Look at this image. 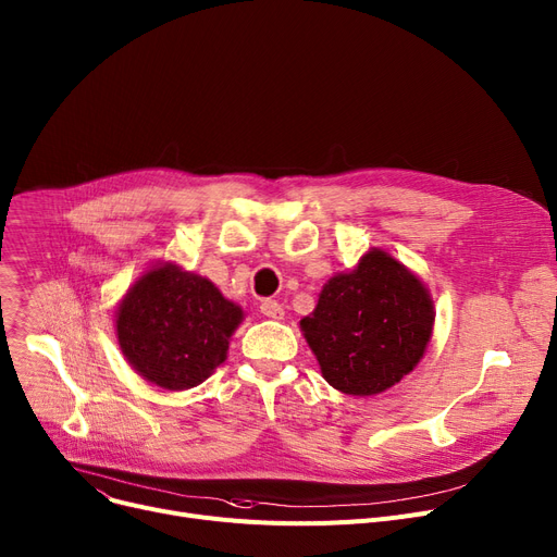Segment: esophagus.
Here are the masks:
<instances>
[{
	"label": "esophagus",
	"instance_id": "1",
	"mask_svg": "<svg viewBox=\"0 0 557 557\" xmlns=\"http://www.w3.org/2000/svg\"><path fill=\"white\" fill-rule=\"evenodd\" d=\"M259 311H262L267 318H273V320H282L284 318V309L275 300H264L262 307H259Z\"/></svg>",
	"mask_w": 557,
	"mask_h": 557
}]
</instances>
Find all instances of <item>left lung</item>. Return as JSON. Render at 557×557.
Returning a JSON list of instances; mask_svg holds the SVG:
<instances>
[{
	"label": "left lung",
	"instance_id": "left-lung-1",
	"mask_svg": "<svg viewBox=\"0 0 557 557\" xmlns=\"http://www.w3.org/2000/svg\"><path fill=\"white\" fill-rule=\"evenodd\" d=\"M300 329L331 387L374 396L421 362L434 302L414 271L387 250L369 248L356 269L329 277Z\"/></svg>",
	"mask_w": 557,
	"mask_h": 557
}]
</instances>
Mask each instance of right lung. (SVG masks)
Returning <instances> with one entry per match:
<instances>
[{
    "label": "right lung",
    "mask_w": 557,
    "mask_h": 557,
    "mask_svg": "<svg viewBox=\"0 0 557 557\" xmlns=\"http://www.w3.org/2000/svg\"><path fill=\"white\" fill-rule=\"evenodd\" d=\"M244 311L208 277L174 262L147 269L116 307V338L134 372L168 392L201 385L226 360Z\"/></svg>",
    "instance_id": "add662e5"
}]
</instances>
